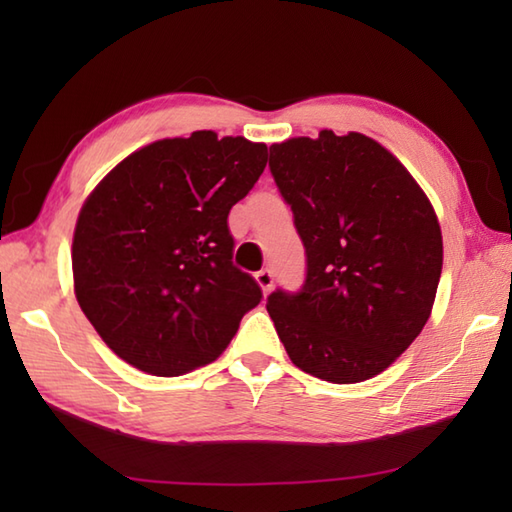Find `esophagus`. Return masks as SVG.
Segmentation results:
<instances>
[{
	"label": "esophagus",
	"instance_id": "obj_1",
	"mask_svg": "<svg viewBox=\"0 0 512 512\" xmlns=\"http://www.w3.org/2000/svg\"><path fill=\"white\" fill-rule=\"evenodd\" d=\"M255 280H257L259 287H262L264 293L273 289V271H271V268H262V271H257Z\"/></svg>",
	"mask_w": 512,
	"mask_h": 512
}]
</instances>
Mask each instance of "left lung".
Instances as JSON below:
<instances>
[{
    "label": "left lung",
    "instance_id": "obj_1",
    "mask_svg": "<svg viewBox=\"0 0 512 512\" xmlns=\"http://www.w3.org/2000/svg\"><path fill=\"white\" fill-rule=\"evenodd\" d=\"M268 167L307 255L300 291L275 289L266 302L289 359L332 384L379 375L436 298L443 235L427 194L361 133L273 144Z\"/></svg>",
    "mask_w": 512,
    "mask_h": 512
}]
</instances>
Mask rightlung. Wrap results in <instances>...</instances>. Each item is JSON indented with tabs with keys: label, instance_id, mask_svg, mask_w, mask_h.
Wrapping results in <instances>:
<instances>
[{
	"label": "right lung",
	"instance_id": "add662e5",
	"mask_svg": "<svg viewBox=\"0 0 512 512\" xmlns=\"http://www.w3.org/2000/svg\"><path fill=\"white\" fill-rule=\"evenodd\" d=\"M266 158V144L196 131L128 155L88 196L74 230V291L119 359L178 377L228 348L262 300L232 264L228 214Z\"/></svg>",
	"mask_w": 512,
	"mask_h": 512
}]
</instances>
